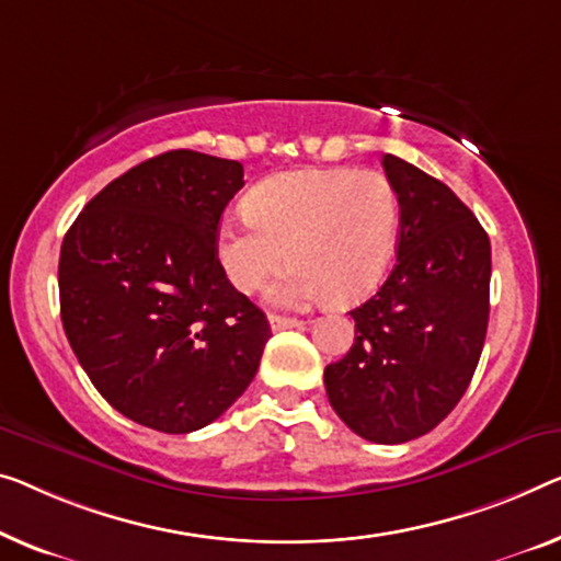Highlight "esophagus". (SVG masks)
I'll return each instance as SVG.
<instances>
[{"instance_id": "1", "label": "esophagus", "mask_w": 561, "mask_h": 561, "mask_svg": "<svg viewBox=\"0 0 561 561\" xmlns=\"http://www.w3.org/2000/svg\"><path fill=\"white\" fill-rule=\"evenodd\" d=\"M295 328H305V322L297 320V317H272V330L274 332L295 330Z\"/></svg>"}]
</instances>
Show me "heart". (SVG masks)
<instances>
[{"instance_id": "heart-1", "label": "heart", "mask_w": 561, "mask_h": 561, "mask_svg": "<svg viewBox=\"0 0 561 561\" xmlns=\"http://www.w3.org/2000/svg\"><path fill=\"white\" fill-rule=\"evenodd\" d=\"M400 204L386 173L373 169H307L270 175L249 191L247 219L216 231V259L239 291H256L295 262L270 289L279 307L328 297L363 302L386 277L398 241Z\"/></svg>"}]
</instances>
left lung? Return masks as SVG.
<instances>
[{
	"instance_id": "8db88e82",
	"label": "left lung",
	"mask_w": 561,
	"mask_h": 561,
	"mask_svg": "<svg viewBox=\"0 0 561 561\" xmlns=\"http://www.w3.org/2000/svg\"><path fill=\"white\" fill-rule=\"evenodd\" d=\"M398 194V262L355 307V342L324 367V390L350 431L373 443L413 440L463 398L489 328L491 244L446 183L382 156Z\"/></svg>"
}]
</instances>
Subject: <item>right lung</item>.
<instances>
[{"label":"right lung","instance_id":"obj_1","mask_svg":"<svg viewBox=\"0 0 561 561\" xmlns=\"http://www.w3.org/2000/svg\"><path fill=\"white\" fill-rule=\"evenodd\" d=\"M244 165L169 150L107 183L60 249L62 328L115 411L146 428L214 423L254 380L270 322L216 259Z\"/></svg>","mask_w":561,"mask_h":561}]
</instances>
